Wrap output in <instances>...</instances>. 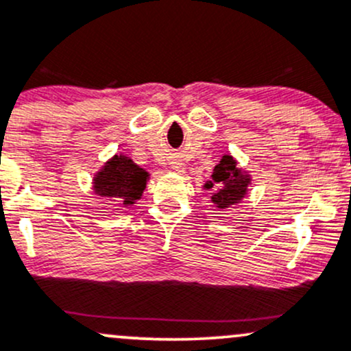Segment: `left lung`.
<instances>
[{"mask_svg": "<svg viewBox=\"0 0 351 351\" xmlns=\"http://www.w3.org/2000/svg\"><path fill=\"white\" fill-rule=\"evenodd\" d=\"M211 176H213V182L208 183L206 188H215V195L211 196V199L213 203H217L218 208H228L245 196L250 178L241 175L232 156H223L221 161L215 167Z\"/></svg>", "mask_w": 351, "mask_h": 351, "instance_id": "8db88e82", "label": "left lung"}]
</instances>
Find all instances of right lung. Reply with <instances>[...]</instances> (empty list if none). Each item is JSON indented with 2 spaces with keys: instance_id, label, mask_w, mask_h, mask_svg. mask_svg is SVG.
I'll return each instance as SVG.
<instances>
[{
  "instance_id": "add662e5",
  "label": "right lung",
  "mask_w": 351,
  "mask_h": 351,
  "mask_svg": "<svg viewBox=\"0 0 351 351\" xmlns=\"http://www.w3.org/2000/svg\"><path fill=\"white\" fill-rule=\"evenodd\" d=\"M148 173L136 167L132 160L119 155L108 161L106 167L96 175L95 191L101 196L113 198L123 205H133L146 188Z\"/></svg>"
}]
</instances>
